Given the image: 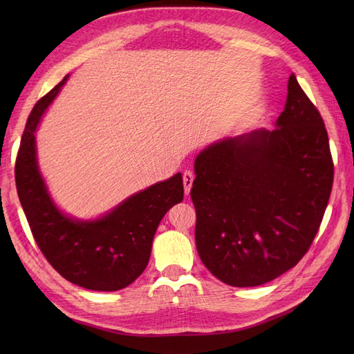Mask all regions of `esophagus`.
Returning <instances> with one entry per match:
<instances>
[{
    "mask_svg": "<svg viewBox=\"0 0 354 354\" xmlns=\"http://www.w3.org/2000/svg\"><path fill=\"white\" fill-rule=\"evenodd\" d=\"M194 178H195V176H194V173H192V171H185V173H183V185H185L186 195L190 194V189H192V183H194Z\"/></svg>",
    "mask_w": 354,
    "mask_h": 354,
    "instance_id": "34e87169",
    "label": "esophagus"
}]
</instances>
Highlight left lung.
Masks as SVG:
<instances>
[{
    "mask_svg": "<svg viewBox=\"0 0 354 354\" xmlns=\"http://www.w3.org/2000/svg\"><path fill=\"white\" fill-rule=\"evenodd\" d=\"M190 198L207 269L230 286H259L303 259L322 223L334 164L322 116L292 73L274 130L203 149Z\"/></svg>",
    "mask_w": 354,
    "mask_h": 354,
    "instance_id": "obj_1",
    "label": "left lung"
}]
</instances>
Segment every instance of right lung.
Listing matches in <instances>:
<instances>
[{
	"label": "right lung",
	"mask_w": 354,
	"mask_h": 354,
	"mask_svg": "<svg viewBox=\"0 0 354 354\" xmlns=\"http://www.w3.org/2000/svg\"><path fill=\"white\" fill-rule=\"evenodd\" d=\"M68 78L47 93L28 118L16 159L17 195L41 252L66 281L91 291H118L146 269L160 220L183 201V178L177 173L158 181L94 220L63 212L39 171L35 131Z\"/></svg>",
	"instance_id": "obj_1"
}]
</instances>
